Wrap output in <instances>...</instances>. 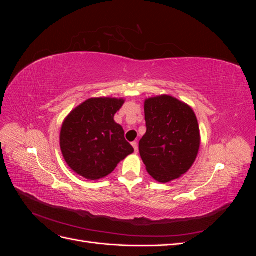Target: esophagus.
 Listing matches in <instances>:
<instances>
[{"label": "esophagus", "mask_w": 256, "mask_h": 256, "mask_svg": "<svg viewBox=\"0 0 256 256\" xmlns=\"http://www.w3.org/2000/svg\"><path fill=\"white\" fill-rule=\"evenodd\" d=\"M131 145H132V147L134 148V152H136V154H138V144H136V142H132V143H131Z\"/></svg>", "instance_id": "obj_1"}]
</instances>
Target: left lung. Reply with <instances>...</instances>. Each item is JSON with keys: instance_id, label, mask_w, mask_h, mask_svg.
Returning <instances> with one entry per match:
<instances>
[{"instance_id": "obj_1", "label": "left lung", "mask_w": 256, "mask_h": 256, "mask_svg": "<svg viewBox=\"0 0 256 256\" xmlns=\"http://www.w3.org/2000/svg\"><path fill=\"white\" fill-rule=\"evenodd\" d=\"M146 134L138 143L146 171L166 184L187 173L194 164L200 136L192 108L170 95L145 99Z\"/></svg>"}]
</instances>
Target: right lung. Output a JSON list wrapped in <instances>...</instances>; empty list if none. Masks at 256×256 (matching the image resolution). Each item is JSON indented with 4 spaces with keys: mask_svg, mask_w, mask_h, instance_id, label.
Instances as JSON below:
<instances>
[{
    "mask_svg": "<svg viewBox=\"0 0 256 256\" xmlns=\"http://www.w3.org/2000/svg\"><path fill=\"white\" fill-rule=\"evenodd\" d=\"M124 102L122 98H90L66 116L60 146L74 173L90 180H102L134 152L122 127L114 120Z\"/></svg>",
    "mask_w": 256,
    "mask_h": 256,
    "instance_id": "add662e5",
    "label": "right lung"
}]
</instances>
